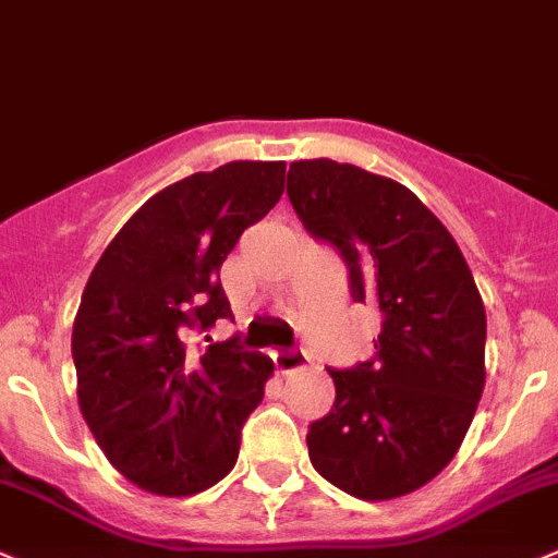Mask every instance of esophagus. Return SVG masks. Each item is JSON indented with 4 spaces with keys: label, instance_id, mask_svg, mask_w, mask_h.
I'll use <instances>...</instances> for the list:
<instances>
[{
    "label": "esophagus",
    "instance_id": "esophagus-1",
    "mask_svg": "<svg viewBox=\"0 0 558 558\" xmlns=\"http://www.w3.org/2000/svg\"><path fill=\"white\" fill-rule=\"evenodd\" d=\"M269 356H272L275 371L278 373H291L296 371V367L305 365V356H302V351L296 349H275Z\"/></svg>",
    "mask_w": 558,
    "mask_h": 558
}]
</instances>
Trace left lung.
I'll return each instance as SVG.
<instances>
[{
    "label": "left lung",
    "instance_id": "left-lung-1",
    "mask_svg": "<svg viewBox=\"0 0 558 558\" xmlns=\"http://www.w3.org/2000/svg\"><path fill=\"white\" fill-rule=\"evenodd\" d=\"M286 193L340 253L354 302L381 313L373 360L329 371L335 403L307 452L365 501L411 494L456 458L485 387V307L461 247L400 182L329 158L296 160Z\"/></svg>",
    "mask_w": 558,
    "mask_h": 558
}]
</instances>
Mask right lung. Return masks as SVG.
Here are the masks:
<instances>
[{
  "label": "right lung",
  "instance_id": "obj_1",
  "mask_svg": "<svg viewBox=\"0 0 558 558\" xmlns=\"http://www.w3.org/2000/svg\"><path fill=\"white\" fill-rule=\"evenodd\" d=\"M286 163L234 160L163 187L119 229L86 280L73 324L78 405L122 477L158 496H193L234 469L242 425L272 360L240 338L220 267L242 231L283 196ZM193 331L208 345L186 349Z\"/></svg>",
  "mask_w": 558,
  "mask_h": 558
}]
</instances>
